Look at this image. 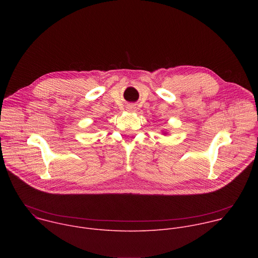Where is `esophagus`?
Here are the masks:
<instances>
[{
    "mask_svg": "<svg viewBox=\"0 0 258 258\" xmlns=\"http://www.w3.org/2000/svg\"><path fill=\"white\" fill-rule=\"evenodd\" d=\"M126 110L128 112H135L136 111V107L134 106V105H128L127 107H126Z\"/></svg>",
    "mask_w": 258,
    "mask_h": 258,
    "instance_id": "obj_1",
    "label": "esophagus"
}]
</instances>
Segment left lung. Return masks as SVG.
I'll return each instance as SVG.
<instances>
[{
    "label": "left lung",
    "instance_id": "1",
    "mask_svg": "<svg viewBox=\"0 0 258 258\" xmlns=\"http://www.w3.org/2000/svg\"><path fill=\"white\" fill-rule=\"evenodd\" d=\"M163 133V135H166V132H162Z\"/></svg>",
    "mask_w": 258,
    "mask_h": 258
}]
</instances>
